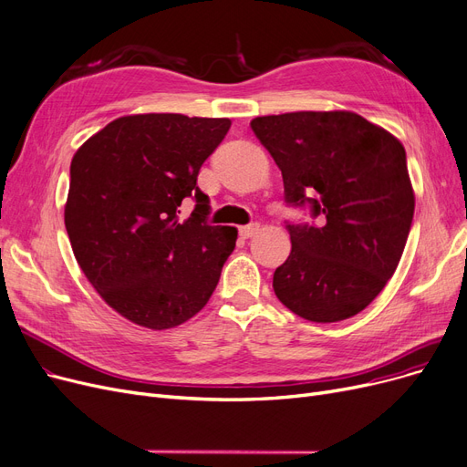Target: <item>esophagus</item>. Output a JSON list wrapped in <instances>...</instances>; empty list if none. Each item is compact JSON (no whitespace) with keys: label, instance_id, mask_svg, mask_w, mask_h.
<instances>
[{"label":"esophagus","instance_id":"obj_1","mask_svg":"<svg viewBox=\"0 0 467 467\" xmlns=\"http://www.w3.org/2000/svg\"><path fill=\"white\" fill-rule=\"evenodd\" d=\"M257 231H259V225H257V223H252V225L240 227V236H242V238H250V236H254Z\"/></svg>","mask_w":467,"mask_h":467}]
</instances>
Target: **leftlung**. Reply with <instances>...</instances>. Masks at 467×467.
Here are the masks:
<instances>
[{"label":"left lung","mask_w":467,"mask_h":467,"mask_svg":"<svg viewBox=\"0 0 467 467\" xmlns=\"http://www.w3.org/2000/svg\"><path fill=\"white\" fill-rule=\"evenodd\" d=\"M250 126L282 171L288 204L309 202L322 219L288 225L276 297L311 322L355 317L393 276L410 233L416 198L402 143L349 110L259 116Z\"/></svg>","instance_id":"left-lung-1"}]
</instances>
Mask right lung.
I'll list each match as a JSON object with an SVG mask.
<instances>
[{
    "mask_svg": "<svg viewBox=\"0 0 467 467\" xmlns=\"http://www.w3.org/2000/svg\"><path fill=\"white\" fill-rule=\"evenodd\" d=\"M229 118L131 114L112 119L70 164L65 225L79 269L116 313L150 330L192 318L212 297L236 227L210 225L198 171ZM199 202L180 219L183 197Z\"/></svg>",
    "mask_w": 467,
    "mask_h": 467,
    "instance_id": "1",
    "label": "right lung"
}]
</instances>
